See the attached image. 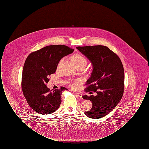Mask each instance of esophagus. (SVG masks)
<instances>
[{
  "mask_svg": "<svg viewBox=\"0 0 149 149\" xmlns=\"http://www.w3.org/2000/svg\"><path fill=\"white\" fill-rule=\"evenodd\" d=\"M75 95L78 97H79V98H82V95H83V94H81V93H80L76 92L75 93Z\"/></svg>",
  "mask_w": 149,
  "mask_h": 149,
  "instance_id": "obj_1",
  "label": "esophagus"
}]
</instances>
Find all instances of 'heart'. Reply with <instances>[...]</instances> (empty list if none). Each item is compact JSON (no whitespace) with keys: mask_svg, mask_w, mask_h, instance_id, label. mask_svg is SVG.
Here are the masks:
<instances>
[{"mask_svg":"<svg viewBox=\"0 0 149 149\" xmlns=\"http://www.w3.org/2000/svg\"><path fill=\"white\" fill-rule=\"evenodd\" d=\"M71 60L74 64L75 65V66L78 65H84L85 66L87 64V60L85 57L83 56L82 55L75 54L73 55L71 57ZM72 88H76V84L75 83H71L70 84Z\"/></svg>","mask_w":149,"mask_h":149,"instance_id":"b5f03b06","label":"heart"}]
</instances>
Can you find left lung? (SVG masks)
I'll use <instances>...</instances> for the list:
<instances>
[{"instance_id": "obj_1", "label": "left lung", "mask_w": 149, "mask_h": 149, "mask_svg": "<svg viewBox=\"0 0 149 149\" xmlns=\"http://www.w3.org/2000/svg\"><path fill=\"white\" fill-rule=\"evenodd\" d=\"M77 49L92 64V72L86 81L85 91L97 93L96 96H82L91 100L93 105L84 113L89 118L98 119L113 110L123 96V66L120 57L107 46H78Z\"/></svg>"}]
</instances>
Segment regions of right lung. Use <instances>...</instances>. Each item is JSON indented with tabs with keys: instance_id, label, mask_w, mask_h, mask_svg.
Returning <instances> with one entry per match:
<instances>
[{
	"instance_id": "1",
	"label": "right lung",
	"mask_w": 149,
	"mask_h": 149,
	"mask_svg": "<svg viewBox=\"0 0 149 149\" xmlns=\"http://www.w3.org/2000/svg\"><path fill=\"white\" fill-rule=\"evenodd\" d=\"M74 50L63 45H50L27 57L22 71V89L29 106L37 113L49 114L59 108L61 93L67 89L61 86L59 89L50 90L46 84L60 60Z\"/></svg>"
}]
</instances>
